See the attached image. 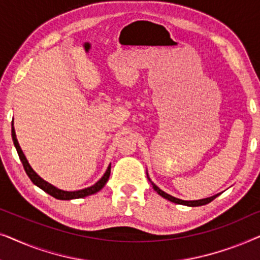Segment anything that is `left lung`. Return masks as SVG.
<instances>
[{
    "mask_svg": "<svg viewBox=\"0 0 260 260\" xmlns=\"http://www.w3.org/2000/svg\"><path fill=\"white\" fill-rule=\"evenodd\" d=\"M148 180L150 181L151 182V180L149 179L148 177ZM151 184H152V187H154V189L157 191V193L161 195V197H163L165 199H168L169 201H172V202H175V204H179V205H186V206H191V207H197V206H202V205H207V204H209V202L211 201H213L214 200V199L218 197V195H214V197H211V198H207V199H202V200H195V201H184V200H180V199H177V198H174V197H172V195H169V194H167V193H165V191L163 190H161L159 189V188L157 187V186H155L154 183L151 182Z\"/></svg>",
    "mask_w": 260,
    "mask_h": 260,
    "instance_id": "left-lung-1",
    "label": "left lung"
}]
</instances>
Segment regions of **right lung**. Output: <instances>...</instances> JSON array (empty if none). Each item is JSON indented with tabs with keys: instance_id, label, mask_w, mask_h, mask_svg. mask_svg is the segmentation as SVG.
I'll return each instance as SVG.
<instances>
[{
	"instance_id": "1",
	"label": "right lung",
	"mask_w": 260,
	"mask_h": 260,
	"mask_svg": "<svg viewBox=\"0 0 260 260\" xmlns=\"http://www.w3.org/2000/svg\"><path fill=\"white\" fill-rule=\"evenodd\" d=\"M12 137H13L14 145H15V148L17 150V154H19V157H20L21 162H22V165H23L24 172H26L28 177H29V179L31 180V182H33L35 186L41 188V189L46 191L47 194L52 195L53 198L58 199V200H71V199H79V198L88 197V195H92V194L97 193V191L101 190L102 188L105 186L106 181L109 180L110 173H111V166L108 167V169H106L104 176H103L97 183L93 184V186L85 188V189H81V190H77V191H65V190L58 189V188L52 186L51 183L46 182L45 180H42L41 177L39 176L33 169H31V167L29 166V163H28V161H27L26 156H24L22 150H21L19 142H17V140H16V135H15V130H14V126H12Z\"/></svg>"
}]
</instances>
